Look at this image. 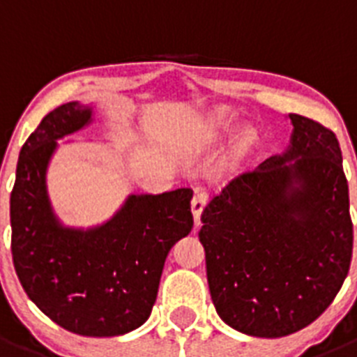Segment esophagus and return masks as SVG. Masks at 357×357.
<instances>
[{"instance_id":"esophagus-1","label":"esophagus","mask_w":357,"mask_h":357,"mask_svg":"<svg viewBox=\"0 0 357 357\" xmlns=\"http://www.w3.org/2000/svg\"><path fill=\"white\" fill-rule=\"evenodd\" d=\"M206 204H207V193H206V191H202V189L195 191V197H193V200H191V211H193L195 223H197V225L200 223L202 211H204Z\"/></svg>"}]
</instances>
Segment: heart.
I'll return each instance as SVG.
<instances>
[{
	"mask_svg": "<svg viewBox=\"0 0 357 357\" xmlns=\"http://www.w3.org/2000/svg\"><path fill=\"white\" fill-rule=\"evenodd\" d=\"M225 128H229V123H227L225 116H220V118L216 119V123H214V127H213V132L209 134V139H213L214 135H218V132H223Z\"/></svg>",
	"mask_w": 357,
	"mask_h": 357,
	"instance_id": "heart-1",
	"label": "heart"
}]
</instances>
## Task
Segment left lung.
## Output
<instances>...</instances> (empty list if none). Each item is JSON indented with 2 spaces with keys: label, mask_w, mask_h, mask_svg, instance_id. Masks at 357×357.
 <instances>
[{
  "label": "left lung",
  "mask_w": 357,
  "mask_h": 357,
  "mask_svg": "<svg viewBox=\"0 0 357 357\" xmlns=\"http://www.w3.org/2000/svg\"><path fill=\"white\" fill-rule=\"evenodd\" d=\"M284 153L230 181L202 213L207 282L227 326L280 338L313 324L352 261V220L333 130L289 114Z\"/></svg>",
  "instance_id": "obj_1"
}]
</instances>
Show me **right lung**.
Returning a JSON list of instances; mask_svg holds the SVG:
<instances>
[{
    "label": "right lung",
    "mask_w": 357,
    "mask_h": 357,
    "mask_svg": "<svg viewBox=\"0 0 357 357\" xmlns=\"http://www.w3.org/2000/svg\"><path fill=\"white\" fill-rule=\"evenodd\" d=\"M93 121V107L69 102L44 116L21 148L10 195L12 259L30 301L82 336H119L148 320L164 261L193 229L189 188L130 195L93 229L64 227L46 189L56 139Z\"/></svg>",
    "instance_id": "right-lung-1"
}]
</instances>
